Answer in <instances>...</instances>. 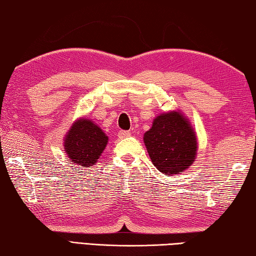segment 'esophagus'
Wrapping results in <instances>:
<instances>
[{
  "label": "esophagus",
  "instance_id": "34e87169",
  "mask_svg": "<svg viewBox=\"0 0 256 256\" xmlns=\"http://www.w3.org/2000/svg\"><path fill=\"white\" fill-rule=\"evenodd\" d=\"M130 136H131V132H130V131H120V132H118V138H128Z\"/></svg>",
  "mask_w": 256,
  "mask_h": 256
}]
</instances>
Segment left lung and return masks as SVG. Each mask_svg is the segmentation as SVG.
I'll return each mask as SVG.
<instances>
[{
    "mask_svg": "<svg viewBox=\"0 0 256 256\" xmlns=\"http://www.w3.org/2000/svg\"><path fill=\"white\" fill-rule=\"evenodd\" d=\"M144 141L154 167L166 175L180 174L196 160V134L178 110L157 116Z\"/></svg>",
    "mask_w": 256,
    "mask_h": 256,
    "instance_id": "8db88e82",
    "label": "left lung"
}]
</instances>
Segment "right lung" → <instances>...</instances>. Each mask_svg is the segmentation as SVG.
Instances as JSON below:
<instances>
[{"label":"right lung","instance_id":"1","mask_svg":"<svg viewBox=\"0 0 256 256\" xmlns=\"http://www.w3.org/2000/svg\"><path fill=\"white\" fill-rule=\"evenodd\" d=\"M107 142L108 136L98 125L82 118L72 124L64 138V150L71 162L90 167L97 162Z\"/></svg>","mask_w":256,"mask_h":256}]
</instances>
